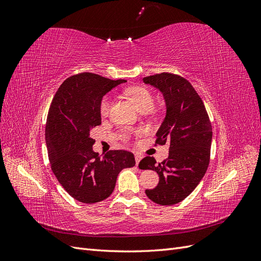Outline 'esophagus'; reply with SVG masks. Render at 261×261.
<instances>
[{
    "mask_svg": "<svg viewBox=\"0 0 261 261\" xmlns=\"http://www.w3.org/2000/svg\"><path fill=\"white\" fill-rule=\"evenodd\" d=\"M141 159H143V155L139 154V153H135V161H136V164H137V165L139 164V162H140Z\"/></svg>",
    "mask_w": 261,
    "mask_h": 261,
    "instance_id": "1",
    "label": "esophagus"
}]
</instances>
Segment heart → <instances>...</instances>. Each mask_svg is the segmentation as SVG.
<instances>
[{
	"label": "heart",
	"mask_w": 261,
	"mask_h": 261,
	"mask_svg": "<svg viewBox=\"0 0 261 261\" xmlns=\"http://www.w3.org/2000/svg\"><path fill=\"white\" fill-rule=\"evenodd\" d=\"M125 93L134 101V103L140 110L141 112H148L153 108L154 98L153 94L150 92L146 87L136 86L126 89ZM112 98L111 96H105L101 99L99 105V112L101 116H108L111 112Z\"/></svg>",
	"instance_id": "b5f03b06"
}]
</instances>
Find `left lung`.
Instances as JSON below:
<instances>
[{
	"label": "left lung",
	"mask_w": 261,
	"mask_h": 261,
	"mask_svg": "<svg viewBox=\"0 0 261 261\" xmlns=\"http://www.w3.org/2000/svg\"><path fill=\"white\" fill-rule=\"evenodd\" d=\"M143 81L164 96L167 115L156 133L155 145L170 147L168 159L156 163L153 156L139 162L141 170H153L159 184L146 189L153 202L171 206L184 200L199 184L210 162L212 127L206 107L192 84L184 77L160 73Z\"/></svg>",
	"instance_id": "8db88e82"
}]
</instances>
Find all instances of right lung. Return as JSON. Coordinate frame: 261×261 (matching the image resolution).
Segmentation results:
<instances>
[{
    "mask_svg": "<svg viewBox=\"0 0 261 261\" xmlns=\"http://www.w3.org/2000/svg\"><path fill=\"white\" fill-rule=\"evenodd\" d=\"M125 80L112 81L93 73L68 77L55 92L45 123L51 170L63 188L84 203L105 200L112 194L118 173L135 165L126 150H110L101 158L92 150L91 130L101 124L102 97Z\"/></svg>",
    "mask_w": 261,
    "mask_h": 261,
    "instance_id": "add662e5",
    "label": "right lung"
}]
</instances>
